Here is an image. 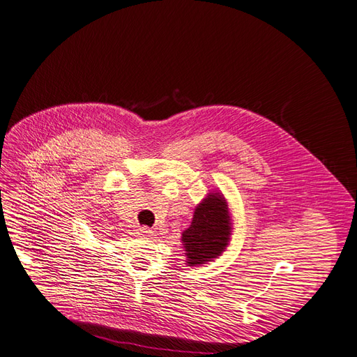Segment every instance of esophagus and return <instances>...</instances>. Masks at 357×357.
Listing matches in <instances>:
<instances>
[{"instance_id":"1","label":"esophagus","mask_w":357,"mask_h":357,"mask_svg":"<svg viewBox=\"0 0 357 357\" xmlns=\"http://www.w3.org/2000/svg\"><path fill=\"white\" fill-rule=\"evenodd\" d=\"M137 234H139V236H153V229H149L146 227H141V228H137Z\"/></svg>"}]
</instances>
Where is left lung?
Returning <instances> with one entry per match:
<instances>
[{
    "label": "left lung",
    "instance_id": "1",
    "mask_svg": "<svg viewBox=\"0 0 357 357\" xmlns=\"http://www.w3.org/2000/svg\"><path fill=\"white\" fill-rule=\"evenodd\" d=\"M233 234V220L221 191H211L195 206L191 225L183 229L181 241L188 267H197L221 257Z\"/></svg>",
    "mask_w": 357,
    "mask_h": 357
}]
</instances>
